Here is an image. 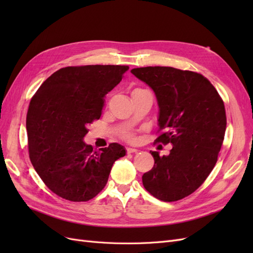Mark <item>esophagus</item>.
Returning a JSON list of instances; mask_svg holds the SVG:
<instances>
[{"label":"esophagus","mask_w":253,"mask_h":253,"mask_svg":"<svg viewBox=\"0 0 253 253\" xmlns=\"http://www.w3.org/2000/svg\"><path fill=\"white\" fill-rule=\"evenodd\" d=\"M126 151H127V153H136V152H138V150L135 149V148H126Z\"/></svg>","instance_id":"esophagus-1"}]
</instances>
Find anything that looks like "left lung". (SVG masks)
<instances>
[{"mask_svg": "<svg viewBox=\"0 0 253 253\" xmlns=\"http://www.w3.org/2000/svg\"><path fill=\"white\" fill-rule=\"evenodd\" d=\"M157 99L158 126L166 129L156 141L172 143L170 154L154 157V167L142 175L145 190L158 200L175 202L193 193L217 162L225 137V105L203 75L167 66L133 68Z\"/></svg>", "mask_w": 253, "mask_h": 253, "instance_id": "obj_1", "label": "left lung"}]
</instances>
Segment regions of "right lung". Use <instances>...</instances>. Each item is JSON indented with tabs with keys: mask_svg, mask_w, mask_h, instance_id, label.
Returning a JSON list of instances; mask_svg holds the SVG:
<instances>
[{
	"mask_svg": "<svg viewBox=\"0 0 253 253\" xmlns=\"http://www.w3.org/2000/svg\"><path fill=\"white\" fill-rule=\"evenodd\" d=\"M127 70L125 65L60 68L30 100L26 117L29 157L45 185L60 197L91 200L105 187L113 164L126 155L119 143L95 151L83 138L86 126L100 118L105 95Z\"/></svg>",
	"mask_w": 253,
	"mask_h": 253,
	"instance_id": "add662e5",
	"label": "right lung"
}]
</instances>
